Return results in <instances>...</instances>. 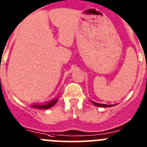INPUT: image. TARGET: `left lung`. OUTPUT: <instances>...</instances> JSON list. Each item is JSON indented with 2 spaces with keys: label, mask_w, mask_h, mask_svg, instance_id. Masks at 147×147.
I'll return each instance as SVG.
<instances>
[{
  "label": "left lung",
  "mask_w": 147,
  "mask_h": 147,
  "mask_svg": "<svg viewBox=\"0 0 147 147\" xmlns=\"http://www.w3.org/2000/svg\"><path fill=\"white\" fill-rule=\"evenodd\" d=\"M90 101L92 102L95 106H99V107H111L113 106V105H106V104H102V103H96V102H94L92 100H90Z\"/></svg>",
  "instance_id": "1"
}]
</instances>
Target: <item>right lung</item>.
I'll list each match as a JSON object with an SVG mask.
<instances>
[{"mask_svg":"<svg viewBox=\"0 0 147 147\" xmlns=\"http://www.w3.org/2000/svg\"><path fill=\"white\" fill-rule=\"evenodd\" d=\"M57 100H58V98H56L55 100L49 101V103H46L44 104H34L32 105V106L34 108H37V109H48L49 108L52 107L55 103H57Z\"/></svg>","mask_w":147,"mask_h":147,"instance_id":"right-lung-1","label":"right lung"}]
</instances>
